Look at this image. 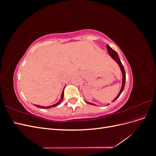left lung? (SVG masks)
Returning <instances> with one entry per match:
<instances>
[{
	"mask_svg": "<svg viewBox=\"0 0 156 156\" xmlns=\"http://www.w3.org/2000/svg\"><path fill=\"white\" fill-rule=\"evenodd\" d=\"M107 50H108V54H109L111 57L114 59L116 62L118 63V64L119 65V66L121 69V71H122V75H123V77H122V87H121V90L119 92V94H118V96L115 98V99H114V100L112 101H115V100H116L118 98H119V97L120 96L121 93L122 92V91L124 90V87H125V83H126V72H125V69H124V68L123 66V65H122L121 61H120V59L119 58V55L117 54L116 52L114 50L112 49L111 47L108 45H107ZM87 103H88V104H90V105H94L93 103H89V102H87L86 101Z\"/></svg>",
	"mask_w": 156,
	"mask_h": 156,
	"instance_id": "left-lung-1",
	"label": "left lung"
}]
</instances>
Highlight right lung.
Listing matches in <instances>:
<instances>
[{
	"mask_svg": "<svg viewBox=\"0 0 156 156\" xmlns=\"http://www.w3.org/2000/svg\"><path fill=\"white\" fill-rule=\"evenodd\" d=\"M63 93H64V90H63V92H62V96H61V99H60V100L57 103H56V104H55V105H53L49 106V107H43V106H40V105H35V106H36V107H38V108H50V107H55V106H56V105H57L58 104H60L61 101H63V98H63V96H64V94H63Z\"/></svg>",
	"mask_w": 156,
	"mask_h": 156,
	"instance_id": "add662e5",
	"label": "right lung"
}]
</instances>
